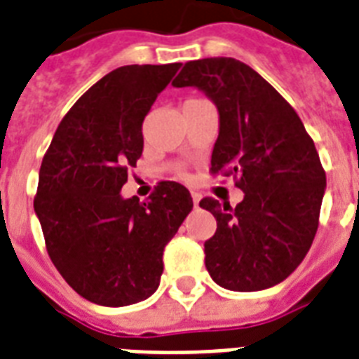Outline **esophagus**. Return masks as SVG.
Returning a JSON list of instances; mask_svg holds the SVG:
<instances>
[{
	"instance_id": "obj_1",
	"label": "esophagus",
	"mask_w": 359,
	"mask_h": 359,
	"mask_svg": "<svg viewBox=\"0 0 359 359\" xmlns=\"http://www.w3.org/2000/svg\"><path fill=\"white\" fill-rule=\"evenodd\" d=\"M191 196H193V204H194V208H196V205H198V202H200V194L198 193H191Z\"/></svg>"
}]
</instances>
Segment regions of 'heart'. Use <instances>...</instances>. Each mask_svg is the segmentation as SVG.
Listing matches in <instances>:
<instances>
[{
    "instance_id": "heart-1",
    "label": "heart",
    "mask_w": 359,
    "mask_h": 359,
    "mask_svg": "<svg viewBox=\"0 0 359 359\" xmlns=\"http://www.w3.org/2000/svg\"><path fill=\"white\" fill-rule=\"evenodd\" d=\"M176 174L180 177H189L187 170H185V166H176Z\"/></svg>"
}]
</instances>
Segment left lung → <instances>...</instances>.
Instances as JSON below:
<instances>
[{"label":"left lung","mask_w":359,"mask_h":359,"mask_svg":"<svg viewBox=\"0 0 359 359\" xmlns=\"http://www.w3.org/2000/svg\"><path fill=\"white\" fill-rule=\"evenodd\" d=\"M196 86L219 110L211 176H234L245 196L236 208L205 196L217 230L204 243L205 268L229 290L277 285L315 240L326 172L290 102L234 57L187 61L172 82Z\"/></svg>","instance_id":"1"}]
</instances>
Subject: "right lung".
Segmentation results:
<instances>
[{"instance_id":"1","label":"right lung","mask_w":359,"mask_h":359,"mask_svg":"<svg viewBox=\"0 0 359 359\" xmlns=\"http://www.w3.org/2000/svg\"><path fill=\"white\" fill-rule=\"evenodd\" d=\"M180 67L125 65L102 76L63 116L41 163L33 208L48 257L97 305L149 298L165 245L193 210L177 182H159L146 202L119 194L144 149V118Z\"/></svg>"}]
</instances>
